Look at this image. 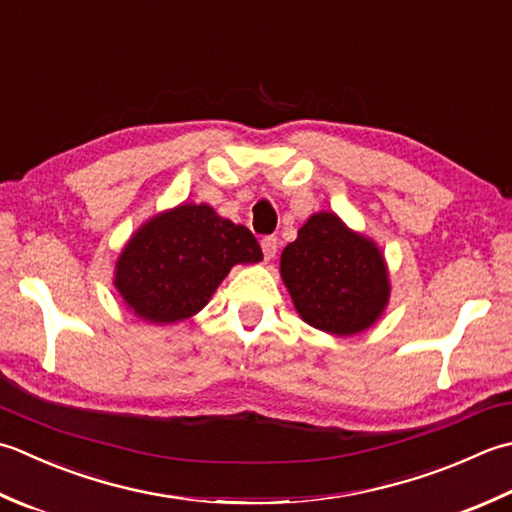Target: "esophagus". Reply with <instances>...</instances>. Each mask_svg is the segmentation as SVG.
<instances>
[{"instance_id": "1", "label": "esophagus", "mask_w": 512, "mask_h": 512, "mask_svg": "<svg viewBox=\"0 0 512 512\" xmlns=\"http://www.w3.org/2000/svg\"><path fill=\"white\" fill-rule=\"evenodd\" d=\"M262 250H264V259H266V262H270V259H273L275 253H277V239L275 237H264L262 239Z\"/></svg>"}]
</instances>
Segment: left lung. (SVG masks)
<instances>
[{"instance_id":"1","label":"left lung","mask_w":512,"mask_h":512,"mask_svg":"<svg viewBox=\"0 0 512 512\" xmlns=\"http://www.w3.org/2000/svg\"><path fill=\"white\" fill-rule=\"evenodd\" d=\"M279 270L299 317L330 335L370 328L390 297L382 250L335 213L308 217L284 248Z\"/></svg>"}]
</instances>
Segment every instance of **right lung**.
<instances>
[{
    "mask_svg": "<svg viewBox=\"0 0 512 512\" xmlns=\"http://www.w3.org/2000/svg\"><path fill=\"white\" fill-rule=\"evenodd\" d=\"M262 259L246 226L206 204H182L128 239L115 264V288L137 317L175 324L199 313L235 264Z\"/></svg>",
    "mask_w": 512,
    "mask_h": 512,
    "instance_id": "add662e5",
    "label": "right lung"
}]
</instances>
